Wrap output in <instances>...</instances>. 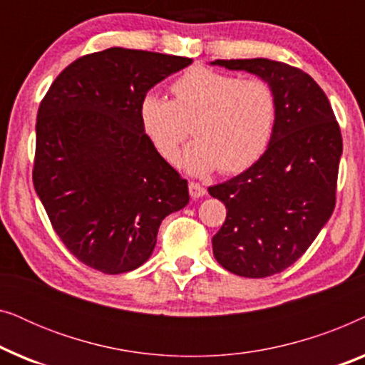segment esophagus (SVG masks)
Here are the masks:
<instances>
[{
	"instance_id": "1",
	"label": "esophagus",
	"mask_w": 365,
	"mask_h": 365,
	"mask_svg": "<svg viewBox=\"0 0 365 365\" xmlns=\"http://www.w3.org/2000/svg\"><path fill=\"white\" fill-rule=\"evenodd\" d=\"M189 194H191L192 199H199L206 194V189L197 182H189Z\"/></svg>"
}]
</instances>
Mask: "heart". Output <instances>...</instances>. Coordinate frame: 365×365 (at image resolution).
I'll use <instances>...</instances> for the list:
<instances>
[{
  "label": "heart",
  "instance_id": "obj_1",
  "mask_svg": "<svg viewBox=\"0 0 365 365\" xmlns=\"http://www.w3.org/2000/svg\"><path fill=\"white\" fill-rule=\"evenodd\" d=\"M171 93L173 101L149 93L139 104L144 133L164 159L178 158L189 126L196 139L179 163L194 176L217 168L241 173L266 151L276 121V98L267 83L194 68L173 83Z\"/></svg>",
  "mask_w": 365,
  "mask_h": 365
}]
</instances>
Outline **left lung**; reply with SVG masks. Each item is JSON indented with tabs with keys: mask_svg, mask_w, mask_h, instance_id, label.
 <instances>
[{
	"mask_svg": "<svg viewBox=\"0 0 365 365\" xmlns=\"http://www.w3.org/2000/svg\"><path fill=\"white\" fill-rule=\"evenodd\" d=\"M211 64L256 74L276 98L266 153L239 176L209 187L227 209L212 237L216 261L236 276L267 277L292 266L332 216L341 129L327 96L301 69L266 58Z\"/></svg>",
	"mask_w": 365,
	"mask_h": 365,
	"instance_id": "obj_1",
	"label": "left lung"
}]
</instances>
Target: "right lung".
<instances>
[{"instance_id":"add662e5","label":"right lung","mask_w":365,"mask_h":365,"mask_svg":"<svg viewBox=\"0 0 365 365\" xmlns=\"http://www.w3.org/2000/svg\"><path fill=\"white\" fill-rule=\"evenodd\" d=\"M192 59L109 48L69 64L39 104L33 184L64 246L104 274L151 257L187 181L144 133L139 104Z\"/></svg>"}]
</instances>
